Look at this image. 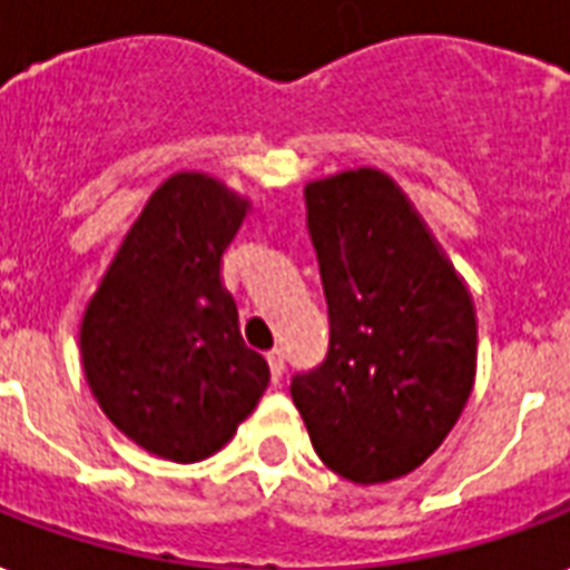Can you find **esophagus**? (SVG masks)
I'll use <instances>...</instances> for the list:
<instances>
[{"mask_svg":"<svg viewBox=\"0 0 570 570\" xmlns=\"http://www.w3.org/2000/svg\"><path fill=\"white\" fill-rule=\"evenodd\" d=\"M267 365H271L273 383L279 386L282 374H285V354H282V351H271V354H267Z\"/></svg>","mask_w":570,"mask_h":570,"instance_id":"esophagus-1","label":"esophagus"}]
</instances>
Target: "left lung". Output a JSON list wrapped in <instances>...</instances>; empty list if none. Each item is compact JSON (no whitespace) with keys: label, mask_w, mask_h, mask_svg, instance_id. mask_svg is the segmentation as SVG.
<instances>
[{"label":"left lung","mask_w":570,"mask_h":570,"mask_svg":"<svg viewBox=\"0 0 570 570\" xmlns=\"http://www.w3.org/2000/svg\"><path fill=\"white\" fill-rule=\"evenodd\" d=\"M306 207L330 351L291 381V399L333 473L392 482L440 449L473 392V294L386 171L308 180Z\"/></svg>","instance_id":"8db88e82"}]
</instances>
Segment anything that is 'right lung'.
Listing matches in <instances>:
<instances>
[{"label":"right lung","mask_w":570,"mask_h":570,"mask_svg":"<svg viewBox=\"0 0 570 570\" xmlns=\"http://www.w3.org/2000/svg\"><path fill=\"white\" fill-rule=\"evenodd\" d=\"M249 207L207 171L169 175L82 308L88 390L121 434L175 464L219 452L271 383L223 285V253Z\"/></svg>","instance_id":"add662e5"}]
</instances>
